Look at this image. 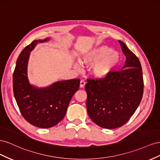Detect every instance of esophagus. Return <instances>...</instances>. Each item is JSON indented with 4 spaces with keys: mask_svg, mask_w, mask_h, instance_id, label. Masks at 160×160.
Returning a JSON list of instances; mask_svg holds the SVG:
<instances>
[{
    "mask_svg": "<svg viewBox=\"0 0 160 160\" xmlns=\"http://www.w3.org/2000/svg\"><path fill=\"white\" fill-rule=\"evenodd\" d=\"M85 85V82L83 80H81L80 81V88H84Z\"/></svg>",
    "mask_w": 160,
    "mask_h": 160,
    "instance_id": "esophagus-1",
    "label": "esophagus"
}]
</instances>
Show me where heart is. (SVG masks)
<instances>
[{
  "label": "heart",
  "instance_id": "1",
  "mask_svg": "<svg viewBox=\"0 0 160 160\" xmlns=\"http://www.w3.org/2000/svg\"><path fill=\"white\" fill-rule=\"evenodd\" d=\"M121 61V56L118 52L113 51L108 46H100L94 48L83 55L81 62L92 67V73L98 77H104L112 71ZM75 68L80 70L81 65L79 62L74 64Z\"/></svg>",
  "mask_w": 160,
  "mask_h": 160
}]
</instances>
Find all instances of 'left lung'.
Instances as JSON below:
<instances>
[{
	"label": "left lung",
	"mask_w": 160,
	"mask_h": 160,
	"mask_svg": "<svg viewBox=\"0 0 160 160\" xmlns=\"http://www.w3.org/2000/svg\"><path fill=\"white\" fill-rule=\"evenodd\" d=\"M126 57L122 70L111 71L105 78L88 79L87 109L94 123L105 129L126 123L136 111L143 93L141 63L126 45L119 41Z\"/></svg>",
	"instance_id": "1"
}]
</instances>
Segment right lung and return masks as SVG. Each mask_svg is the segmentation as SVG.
Here are the masks:
<instances>
[{
	"label": "right lung",
	"mask_w": 160,
	"mask_h": 160,
	"mask_svg": "<svg viewBox=\"0 0 160 160\" xmlns=\"http://www.w3.org/2000/svg\"><path fill=\"white\" fill-rule=\"evenodd\" d=\"M49 40L33 41L19 55L13 72L14 98L23 118L31 125L41 128L55 126L64 118L67 107L75 92L79 89V79L58 81L45 88L30 84L27 77V65L30 52L38 42Z\"/></svg>",
	"instance_id": "right-lung-1"
}]
</instances>
